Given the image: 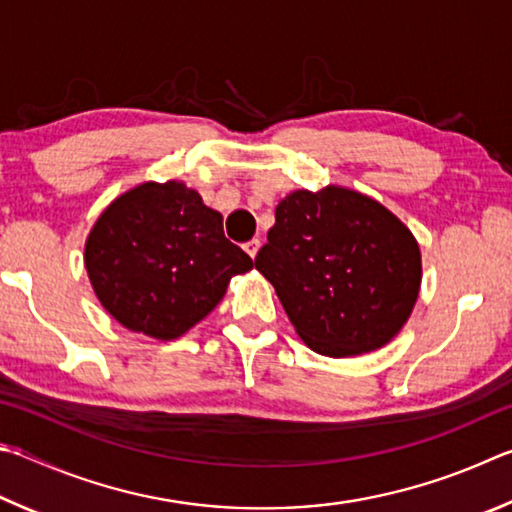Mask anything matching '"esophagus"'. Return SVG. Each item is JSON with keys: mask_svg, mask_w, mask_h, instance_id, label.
<instances>
[{"mask_svg": "<svg viewBox=\"0 0 512 512\" xmlns=\"http://www.w3.org/2000/svg\"><path fill=\"white\" fill-rule=\"evenodd\" d=\"M242 249H245L251 258H256L258 256V249H261V240H258V238L249 240V242H245V247H242Z\"/></svg>", "mask_w": 512, "mask_h": 512, "instance_id": "esophagus-1", "label": "esophagus"}]
</instances>
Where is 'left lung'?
Instances as JSON below:
<instances>
[{"label":"left lung","instance_id":"8db88e82","mask_svg":"<svg viewBox=\"0 0 512 512\" xmlns=\"http://www.w3.org/2000/svg\"><path fill=\"white\" fill-rule=\"evenodd\" d=\"M254 265L297 335L326 357L387 346L414 312L423 281L407 224L373 197L335 184L285 195Z\"/></svg>","mask_w":512,"mask_h":512}]
</instances>
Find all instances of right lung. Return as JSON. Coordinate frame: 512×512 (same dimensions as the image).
I'll return each instance as SVG.
<instances>
[{
  "label": "right lung",
  "instance_id": "add662e5",
  "mask_svg": "<svg viewBox=\"0 0 512 512\" xmlns=\"http://www.w3.org/2000/svg\"><path fill=\"white\" fill-rule=\"evenodd\" d=\"M251 267L224 238L222 215L177 179L121 193L85 240V270L107 315L159 342L200 324Z\"/></svg>",
  "mask_w": 512,
  "mask_h": 512
}]
</instances>
